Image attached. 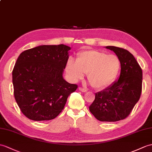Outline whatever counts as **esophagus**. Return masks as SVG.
<instances>
[{"label": "esophagus", "instance_id": "esophagus-1", "mask_svg": "<svg viewBox=\"0 0 152 152\" xmlns=\"http://www.w3.org/2000/svg\"><path fill=\"white\" fill-rule=\"evenodd\" d=\"M79 91H82V92H83V93H86L87 91L86 89H83V88H82V87H79Z\"/></svg>", "mask_w": 152, "mask_h": 152}]
</instances>
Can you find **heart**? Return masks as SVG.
Listing matches in <instances>:
<instances>
[{"label":"heart","mask_w":152,"mask_h":152,"mask_svg":"<svg viewBox=\"0 0 152 152\" xmlns=\"http://www.w3.org/2000/svg\"><path fill=\"white\" fill-rule=\"evenodd\" d=\"M119 69L120 61L116 56L94 50L78 53L76 61L70 58L66 65V72L72 82L83 79L87 73L88 81L96 89H103L110 86Z\"/></svg>","instance_id":"obj_1"}]
</instances>
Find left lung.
Instances as JSON below:
<instances>
[{
	"label": "left lung",
	"instance_id": "8db88e82",
	"mask_svg": "<svg viewBox=\"0 0 152 152\" xmlns=\"http://www.w3.org/2000/svg\"><path fill=\"white\" fill-rule=\"evenodd\" d=\"M121 63L118 80L104 90L95 94L89 110L102 122H116L126 118L139 101L142 91V71L139 63L129 51L107 46Z\"/></svg>",
	"mask_w": 152,
	"mask_h": 152
}]
</instances>
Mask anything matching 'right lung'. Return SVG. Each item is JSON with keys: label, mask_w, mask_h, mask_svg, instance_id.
Returning <instances> with one entry per match:
<instances>
[{"label": "right lung", "mask_w": 152, "mask_h": 152, "mask_svg": "<svg viewBox=\"0 0 152 152\" xmlns=\"http://www.w3.org/2000/svg\"><path fill=\"white\" fill-rule=\"evenodd\" d=\"M71 48L65 45H40L23 52L12 72L14 96L21 112L35 121L55 118L77 85L63 74Z\"/></svg>", "instance_id": "obj_1"}]
</instances>
